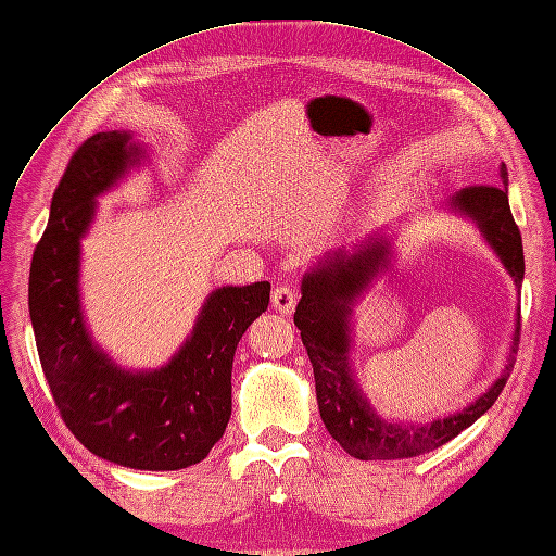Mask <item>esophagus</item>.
<instances>
[{
	"label": "esophagus",
	"mask_w": 556,
	"mask_h": 556,
	"mask_svg": "<svg viewBox=\"0 0 556 556\" xmlns=\"http://www.w3.org/2000/svg\"><path fill=\"white\" fill-rule=\"evenodd\" d=\"M271 303H274V307L278 309V313L290 315L292 309H294V305H296V292L292 290L290 285H278L276 290L271 292Z\"/></svg>",
	"instance_id": "esophagus-1"
}]
</instances>
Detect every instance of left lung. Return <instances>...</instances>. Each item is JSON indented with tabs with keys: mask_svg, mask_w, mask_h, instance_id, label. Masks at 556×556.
<instances>
[{
	"mask_svg": "<svg viewBox=\"0 0 556 556\" xmlns=\"http://www.w3.org/2000/svg\"><path fill=\"white\" fill-rule=\"evenodd\" d=\"M454 207L472 216L485 239L502 257L516 285L525 278L522 237L508 207V170L502 164L500 185H470L452 198ZM386 243L381 239L365 241L355 253H332L319 269L307 274L301 285V301L294 324L301 330L303 346L315 371L319 413L328 433L340 447L361 460H396L433 452L456 438L463 429L491 408L504 390L516 365L520 344V313L514 332L510 361L495 386L479 396L472 406L425 427H402L376 415L355 388L349 374V305L355 294L371 280L379 266L386 264Z\"/></svg>",
	"mask_w": 556,
	"mask_h": 556,
	"instance_id": "obj_1",
	"label": "left lung"
}]
</instances>
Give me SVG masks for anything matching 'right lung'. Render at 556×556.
<instances>
[{"label":"right lung","instance_id":"add662e5","mask_svg":"<svg viewBox=\"0 0 556 556\" xmlns=\"http://www.w3.org/2000/svg\"><path fill=\"white\" fill-rule=\"evenodd\" d=\"M121 131L86 139L63 170L29 271V315L56 410L81 445L135 470H182L207 458L232 413V361L269 305L271 285L216 290L189 342L160 371L129 374L88 338L79 313V237L96 195L137 157Z\"/></svg>","mask_w":556,"mask_h":556}]
</instances>
